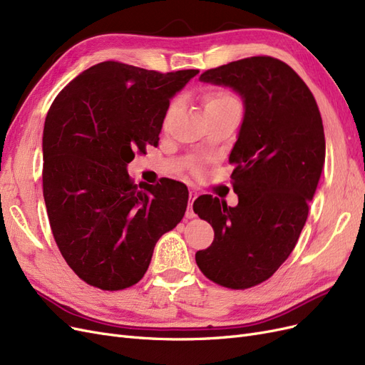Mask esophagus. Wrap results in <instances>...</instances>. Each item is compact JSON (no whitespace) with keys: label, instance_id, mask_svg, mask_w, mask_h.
Here are the masks:
<instances>
[{"label":"esophagus","instance_id":"34e87169","mask_svg":"<svg viewBox=\"0 0 365 365\" xmlns=\"http://www.w3.org/2000/svg\"><path fill=\"white\" fill-rule=\"evenodd\" d=\"M197 191H194V190H191L190 191V207H187V210H186V218H195V214H194V210H192V203H194V200L197 198Z\"/></svg>","mask_w":365,"mask_h":365}]
</instances>
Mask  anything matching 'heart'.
<instances>
[{
  "label": "heart",
  "instance_id": "heart-1",
  "mask_svg": "<svg viewBox=\"0 0 365 365\" xmlns=\"http://www.w3.org/2000/svg\"><path fill=\"white\" fill-rule=\"evenodd\" d=\"M203 104H205L206 113L227 109V108H232V106H240L238 100L235 98L230 92L222 91V89H209L207 92H205ZM174 109H175V104H171L167 112V118H170Z\"/></svg>",
  "mask_w": 365,
  "mask_h": 365
}]
</instances>
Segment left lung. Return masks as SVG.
Returning <instances> with one entry per match:
<instances>
[{
	"instance_id": "1",
	"label": "left lung",
	"mask_w": 365,
	"mask_h": 365,
	"mask_svg": "<svg viewBox=\"0 0 365 365\" xmlns=\"http://www.w3.org/2000/svg\"><path fill=\"white\" fill-rule=\"evenodd\" d=\"M200 80L240 93L244 120L229 156L238 205L195 200L194 212L215 233L195 262L221 287L252 288L288 259L307 222L326 156L322 115L307 83L274 57L241 58Z\"/></svg>"
}]
</instances>
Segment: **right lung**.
<instances>
[{
	"label": "right lung",
	"mask_w": 365,
	"mask_h": 365,
	"mask_svg": "<svg viewBox=\"0 0 365 365\" xmlns=\"http://www.w3.org/2000/svg\"><path fill=\"white\" fill-rule=\"evenodd\" d=\"M197 74L101 62L66 85L46 113V214L58 250L86 284H138L159 238L182 221L187 187L171 179L136 185L127 165L159 144L170 100Z\"/></svg>",
	"instance_id": "obj_1"
}]
</instances>
